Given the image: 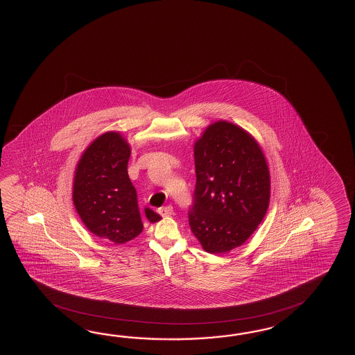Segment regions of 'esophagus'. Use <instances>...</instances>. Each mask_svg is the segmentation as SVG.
<instances>
[{"mask_svg": "<svg viewBox=\"0 0 355 355\" xmlns=\"http://www.w3.org/2000/svg\"><path fill=\"white\" fill-rule=\"evenodd\" d=\"M173 207L171 205H166V207H162V208H159V213L162 216V217H168V216H171L173 214Z\"/></svg>", "mask_w": 355, "mask_h": 355, "instance_id": "1", "label": "esophagus"}]
</instances>
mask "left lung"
<instances>
[{"label": "left lung", "instance_id": "left-lung-1", "mask_svg": "<svg viewBox=\"0 0 355 355\" xmlns=\"http://www.w3.org/2000/svg\"><path fill=\"white\" fill-rule=\"evenodd\" d=\"M196 182L189 226L207 252L241 246L261 223L270 175L255 139L228 121L213 123L194 146Z\"/></svg>", "mask_w": 355, "mask_h": 355}]
</instances>
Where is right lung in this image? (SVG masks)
Returning <instances> with one entry per match:
<instances>
[{
  "label": "right lung",
  "mask_w": 355,
  "mask_h": 355,
  "mask_svg": "<svg viewBox=\"0 0 355 355\" xmlns=\"http://www.w3.org/2000/svg\"><path fill=\"white\" fill-rule=\"evenodd\" d=\"M130 148L119 133L96 138L83 152L76 168L73 203L92 234L124 243L144 230L136 188L128 176ZM151 222L161 219L146 209Z\"/></svg>",
  "instance_id": "right-lung-1"
}]
</instances>
